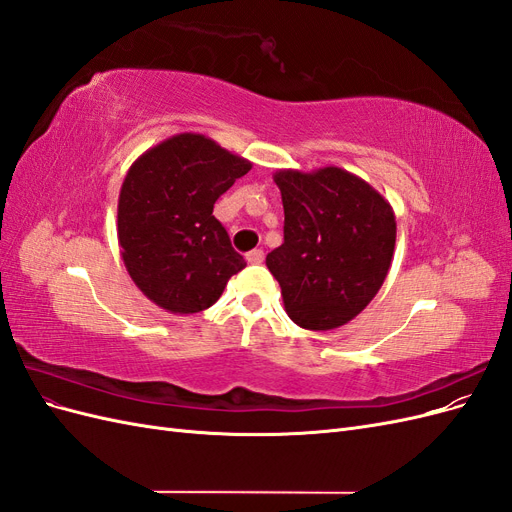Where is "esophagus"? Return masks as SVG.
Instances as JSON below:
<instances>
[{
  "label": "esophagus",
  "mask_w": 512,
  "mask_h": 512,
  "mask_svg": "<svg viewBox=\"0 0 512 512\" xmlns=\"http://www.w3.org/2000/svg\"><path fill=\"white\" fill-rule=\"evenodd\" d=\"M245 258H247V262H250V265H260V262L265 260V252H262V250H252Z\"/></svg>",
  "instance_id": "34e87169"
}]
</instances>
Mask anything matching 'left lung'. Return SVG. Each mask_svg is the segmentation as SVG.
<instances>
[{"label":"left lung","instance_id":"1","mask_svg":"<svg viewBox=\"0 0 512 512\" xmlns=\"http://www.w3.org/2000/svg\"><path fill=\"white\" fill-rule=\"evenodd\" d=\"M284 243L267 254L286 314L307 331H331L359 316L382 288L395 252V211L344 168H282Z\"/></svg>","mask_w":512,"mask_h":512}]
</instances>
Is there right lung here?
I'll list each match as a JSON object with an SVG mask.
<instances>
[{
  "label": "right lung",
  "mask_w": 512,
  "mask_h": 512,
  "mask_svg": "<svg viewBox=\"0 0 512 512\" xmlns=\"http://www.w3.org/2000/svg\"><path fill=\"white\" fill-rule=\"evenodd\" d=\"M252 162L183 132L147 149L123 179L117 239L132 282L170 314H196L245 267L213 205Z\"/></svg>",
  "instance_id": "obj_1"
}]
</instances>
